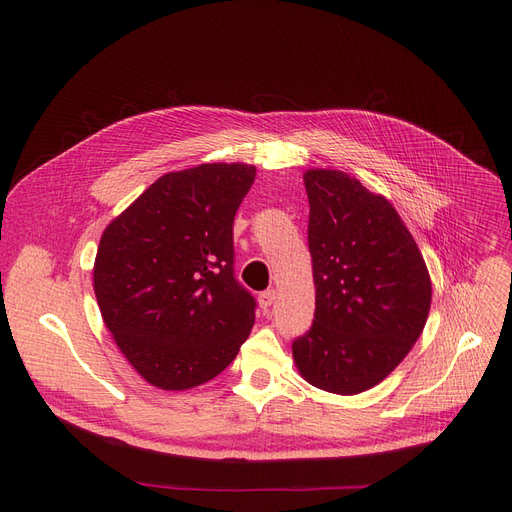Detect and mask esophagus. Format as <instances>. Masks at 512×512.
I'll return each instance as SVG.
<instances>
[{"mask_svg":"<svg viewBox=\"0 0 512 512\" xmlns=\"http://www.w3.org/2000/svg\"><path fill=\"white\" fill-rule=\"evenodd\" d=\"M274 301H276V290H274V288L263 290V292L259 294V307H261L263 311L270 309V307L274 305Z\"/></svg>","mask_w":512,"mask_h":512,"instance_id":"obj_1","label":"esophagus"}]
</instances>
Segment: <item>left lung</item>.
<instances>
[{"label":"left lung","mask_w":512,"mask_h":512,"mask_svg":"<svg viewBox=\"0 0 512 512\" xmlns=\"http://www.w3.org/2000/svg\"><path fill=\"white\" fill-rule=\"evenodd\" d=\"M315 319L292 342L303 378L359 394L396 369L421 336L432 280L392 203L346 172L307 170Z\"/></svg>","instance_id":"1"}]
</instances>
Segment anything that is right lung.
I'll list each match as a JSON object with an SVG mask.
<instances>
[{
    "label": "right lung",
    "instance_id": "1",
    "mask_svg": "<svg viewBox=\"0 0 512 512\" xmlns=\"http://www.w3.org/2000/svg\"><path fill=\"white\" fill-rule=\"evenodd\" d=\"M249 164H201L157 178L103 230L93 267L101 317L122 355L161 390L222 373L255 324L234 278L232 224Z\"/></svg>",
    "mask_w": 512,
    "mask_h": 512
}]
</instances>
